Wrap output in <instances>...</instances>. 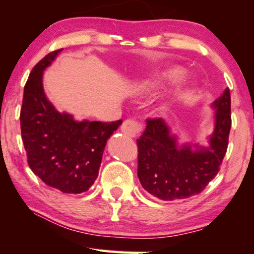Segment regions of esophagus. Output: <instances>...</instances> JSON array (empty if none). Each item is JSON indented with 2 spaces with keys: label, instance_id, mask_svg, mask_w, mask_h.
Segmentation results:
<instances>
[{
  "label": "esophagus",
  "instance_id": "obj_1",
  "mask_svg": "<svg viewBox=\"0 0 254 254\" xmlns=\"http://www.w3.org/2000/svg\"><path fill=\"white\" fill-rule=\"evenodd\" d=\"M140 130H142V125L138 122H136V120L128 119L122 125V131L126 136L131 137V138H134V137L138 135Z\"/></svg>",
  "mask_w": 254,
  "mask_h": 254
}]
</instances>
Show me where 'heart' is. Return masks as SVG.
Listing matches in <instances>:
<instances>
[{"label": "heart", "mask_w": 254, "mask_h": 254, "mask_svg": "<svg viewBox=\"0 0 254 254\" xmlns=\"http://www.w3.org/2000/svg\"><path fill=\"white\" fill-rule=\"evenodd\" d=\"M184 75V69L179 66H171V67H168L162 70L156 75V77L149 84L151 85H162L165 84V83L176 81L178 78H180Z\"/></svg>", "instance_id": "b5f03b06"}]
</instances>
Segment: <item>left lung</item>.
<instances>
[{"label":"left lung","instance_id":"left-lung-1","mask_svg":"<svg viewBox=\"0 0 254 254\" xmlns=\"http://www.w3.org/2000/svg\"><path fill=\"white\" fill-rule=\"evenodd\" d=\"M211 108L216 111L215 126L206 145L179 144L163 119L146 120V128L137 139V176L152 196L161 200L196 196L218 173L231 130L230 89H225Z\"/></svg>","mask_w":254,"mask_h":254}]
</instances>
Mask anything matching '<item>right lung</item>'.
<instances>
[{"mask_svg": "<svg viewBox=\"0 0 254 254\" xmlns=\"http://www.w3.org/2000/svg\"><path fill=\"white\" fill-rule=\"evenodd\" d=\"M62 51L46 55L28 77L20 112L21 136L37 177L64 193H81L98 178L107 140L123 120L81 122L54 107L45 94L43 74Z\"/></svg>", "mask_w": 254, "mask_h": 254, "instance_id": "right-lung-1", "label": "right lung"}]
</instances>
